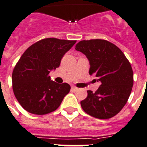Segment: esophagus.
Here are the masks:
<instances>
[{
    "label": "esophagus",
    "instance_id": "34e87169",
    "mask_svg": "<svg viewBox=\"0 0 147 147\" xmlns=\"http://www.w3.org/2000/svg\"><path fill=\"white\" fill-rule=\"evenodd\" d=\"M71 88H72V91H77L78 89L77 87H76V86H72V87Z\"/></svg>",
    "mask_w": 147,
    "mask_h": 147
}]
</instances>
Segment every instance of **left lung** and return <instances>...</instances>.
<instances>
[{"label":"left lung","mask_w":147,"mask_h":147,"mask_svg":"<svg viewBox=\"0 0 147 147\" xmlns=\"http://www.w3.org/2000/svg\"><path fill=\"white\" fill-rule=\"evenodd\" d=\"M75 49L86 56L89 75L100 83L95 92L88 90L87 97L81 101L82 109L94 118H112L123 109L132 92L131 64L117 46L106 40H81Z\"/></svg>","instance_id":"8db88e82"}]
</instances>
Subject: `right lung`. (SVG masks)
I'll use <instances>...</instances> for the list:
<instances>
[{
    "mask_svg": "<svg viewBox=\"0 0 147 147\" xmlns=\"http://www.w3.org/2000/svg\"><path fill=\"white\" fill-rule=\"evenodd\" d=\"M76 40L49 38L36 42L21 55L12 72L15 98L25 110L46 115L58 109L69 92L66 83L51 81L49 74L60 66L61 61Z\"/></svg>",
    "mask_w": 147,
    "mask_h": 147,
    "instance_id": "right-lung-1",
    "label": "right lung"
}]
</instances>
